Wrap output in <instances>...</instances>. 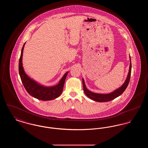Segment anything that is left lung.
Listing matches in <instances>:
<instances>
[{
  "label": "left lung",
  "mask_w": 148,
  "mask_h": 148,
  "mask_svg": "<svg viewBox=\"0 0 148 148\" xmlns=\"http://www.w3.org/2000/svg\"><path fill=\"white\" fill-rule=\"evenodd\" d=\"M130 58V66H129V72L127 75V79L124 83L123 85L120 86L119 88L116 89V90H114L113 92H111L108 94H99L95 93L94 92H91L89 90H88L85 84L84 80L83 78L82 82H83V89L85 95L90 99H91L92 100L98 101V102H106V101H109L113 99H114L117 97H118L120 95H121L123 92L125 91L126 88L129 84L130 75H131V71H132V63H131V58L130 56H129Z\"/></svg>",
  "instance_id": "obj_1"
}]
</instances>
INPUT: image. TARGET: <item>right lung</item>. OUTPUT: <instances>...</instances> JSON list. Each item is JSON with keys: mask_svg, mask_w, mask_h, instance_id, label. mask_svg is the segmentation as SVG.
Here are the masks:
<instances>
[{"mask_svg": "<svg viewBox=\"0 0 148 148\" xmlns=\"http://www.w3.org/2000/svg\"><path fill=\"white\" fill-rule=\"evenodd\" d=\"M25 43L24 44L21 49L19 62V73L22 83L27 92L33 97L43 101L51 100L59 97L63 92L65 80L69 71L64 75L58 84L54 86H45L30 78L26 74L23 66V54Z\"/></svg>", "mask_w": 148, "mask_h": 148, "instance_id": "obj_1", "label": "right lung"}]
</instances>
